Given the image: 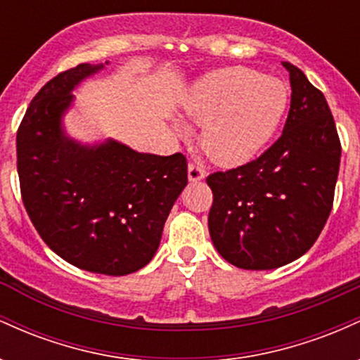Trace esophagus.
<instances>
[{
  "mask_svg": "<svg viewBox=\"0 0 360 360\" xmlns=\"http://www.w3.org/2000/svg\"><path fill=\"white\" fill-rule=\"evenodd\" d=\"M206 177V171L203 167L196 166V164H189L188 166V179L191 181V183H198V181L205 179Z\"/></svg>",
  "mask_w": 360,
  "mask_h": 360,
  "instance_id": "1",
  "label": "esophagus"
}]
</instances>
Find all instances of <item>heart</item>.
<instances>
[{
  "instance_id": "heart-1",
  "label": "heart",
  "mask_w": 360,
  "mask_h": 360,
  "mask_svg": "<svg viewBox=\"0 0 360 360\" xmlns=\"http://www.w3.org/2000/svg\"><path fill=\"white\" fill-rule=\"evenodd\" d=\"M289 91L274 76L233 65L198 79L181 101L184 118L205 127L201 147L221 167L247 164L276 134L288 108ZM179 134L188 127L176 122Z\"/></svg>"
}]
</instances>
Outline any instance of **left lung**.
Instances as JSON below:
<instances>
[{"label": "left lung", "mask_w": 360, "mask_h": 360, "mask_svg": "<svg viewBox=\"0 0 360 360\" xmlns=\"http://www.w3.org/2000/svg\"><path fill=\"white\" fill-rule=\"evenodd\" d=\"M283 65L291 82L283 135L259 159L206 179L213 245L240 269H276L301 257L332 212L342 154L332 111L303 71Z\"/></svg>", "instance_id": "left-lung-1"}]
</instances>
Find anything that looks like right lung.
Here are the masks:
<instances>
[{"instance_id": "add662e5", "label": "right lung", "mask_w": 360, "mask_h": 360, "mask_svg": "<svg viewBox=\"0 0 360 360\" xmlns=\"http://www.w3.org/2000/svg\"><path fill=\"white\" fill-rule=\"evenodd\" d=\"M105 65H76L37 93L16 134V164L25 210L42 240L79 269L125 276L155 255L188 166L183 154L69 137L64 117L72 91Z\"/></svg>"}]
</instances>
